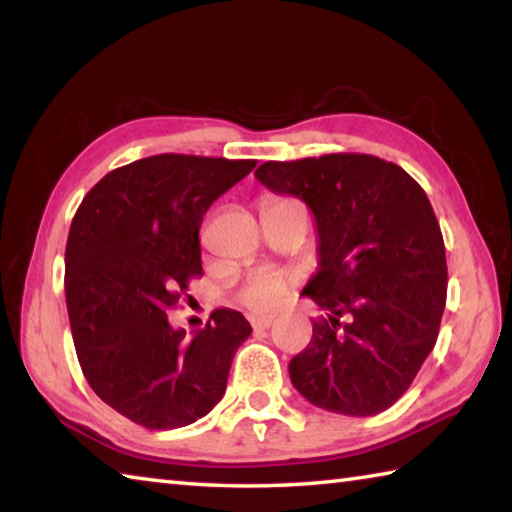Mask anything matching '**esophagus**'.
Here are the masks:
<instances>
[{"instance_id":"34e87169","label":"esophagus","mask_w":512,"mask_h":512,"mask_svg":"<svg viewBox=\"0 0 512 512\" xmlns=\"http://www.w3.org/2000/svg\"><path fill=\"white\" fill-rule=\"evenodd\" d=\"M275 316H253L250 318V325H253L255 329H268L273 325Z\"/></svg>"}]
</instances>
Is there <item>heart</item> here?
Listing matches in <instances>:
<instances>
[{"label": "heart", "instance_id": "heart-1", "mask_svg": "<svg viewBox=\"0 0 512 512\" xmlns=\"http://www.w3.org/2000/svg\"><path fill=\"white\" fill-rule=\"evenodd\" d=\"M287 205H298L296 201H277ZM296 284V277L282 271H255L239 284L235 300L253 314H271L287 300L289 291Z\"/></svg>", "mask_w": 512, "mask_h": 512}]
</instances>
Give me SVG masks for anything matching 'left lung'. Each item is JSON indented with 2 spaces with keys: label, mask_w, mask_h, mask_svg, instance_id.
<instances>
[{
  "label": "left lung",
  "mask_w": 512,
  "mask_h": 512,
  "mask_svg": "<svg viewBox=\"0 0 512 512\" xmlns=\"http://www.w3.org/2000/svg\"><path fill=\"white\" fill-rule=\"evenodd\" d=\"M255 178L316 221L318 271L302 296L325 309L291 384L318 409L368 418L409 391L447 300L440 225L402 167L363 153L264 162Z\"/></svg>",
  "instance_id": "left-lung-1"
}]
</instances>
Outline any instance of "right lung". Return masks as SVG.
Segmentation results:
<instances>
[{
  "label": "right lung",
  "instance_id": "1",
  "mask_svg": "<svg viewBox=\"0 0 512 512\" xmlns=\"http://www.w3.org/2000/svg\"><path fill=\"white\" fill-rule=\"evenodd\" d=\"M255 160L162 153L110 171L83 198L65 248V300L92 391L146 429L187 427L221 402L253 327L216 309L187 339L167 309L203 275V214Z\"/></svg>",
  "mask_w": 512,
  "mask_h": 512
}]
</instances>
